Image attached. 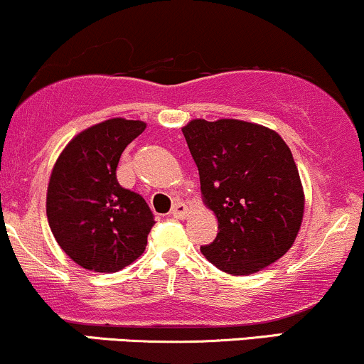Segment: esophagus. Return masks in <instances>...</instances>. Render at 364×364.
Here are the masks:
<instances>
[{"label":"esophagus","instance_id":"obj_1","mask_svg":"<svg viewBox=\"0 0 364 364\" xmlns=\"http://www.w3.org/2000/svg\"><path fill=\"white\" fill-rule=\"evenodd\" d=\"M171 215L176 217V219H185V217L188 215V208L185 203H181V202L174 203L173 208H171Z\"/></svg>","mask_w":364,"mask_h":364}]
</instances>
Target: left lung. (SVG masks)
Returning a JSON list of instances; mask_svg holds the SVG:
<instances>
[{"instance_id": "8db88e82", "label": "left lung", "mask_w": 364, "mask_h": 364, "mask_svg": "<svg viewBox=\"0 0 364 364\" xmlns=\"http://www.w3.org/2000/svg\"><path fill=\"white\" fill-rule=\"evenodd\" d=\"M203 202L219 232L200 246L217 269L250 275L287 253L298 236L304 193L279 133L240 119H193L183 128Z\"/></svg>"}]
</instances>
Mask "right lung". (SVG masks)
Segmentation results:
<instances>
[{
	"label": "right lung",
	"instance_id": "1",
	"mask_svg": "<svg viewBox=\"0 0 364 364\" xmlns=\"http://www.w3.org/2000/svg\"><path fill=\"white\" fill-rule=\"evenodd\" d=\"M144 121L112 118L83 129L54 164L46 198L49 228L75 263L94 272H118L135 262L156 224L144 196L118 183L123 150Z\"/></svg>",
	"mask_w": 364,
	"mask_h": 364
}]
</instances>
